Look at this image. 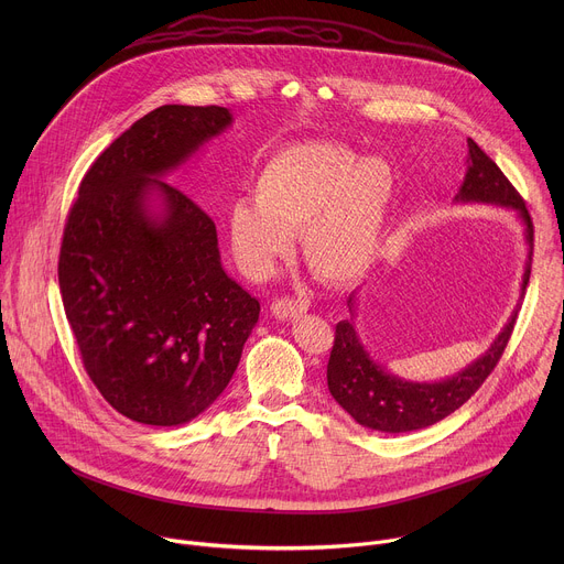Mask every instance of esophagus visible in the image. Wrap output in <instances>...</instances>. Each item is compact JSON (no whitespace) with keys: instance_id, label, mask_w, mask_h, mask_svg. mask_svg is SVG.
<instances>
[{"instance_id":"34e87169","label":"esophagus","mask_w":564,"mask_h":564,"mask_svg":"<svg viewBox=\"0 0 564 564\" xmlns=\"http://www.w3.org/2000/svg\"><path fill=\"white\" fill-rule=\"evenodd\" d=\"M307 301L305 299H290V296H281V299H274L270 310L276 318L281 321H288V318H294V316H301L305 310H307Z\"/></svg>"}]
</instances>
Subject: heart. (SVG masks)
<instances>
[{
    "label": "heart",
    "instance_id": "1",
    "mask_svg": "<svg viewBox=\"0 0 564 564\" xmlns=\"http://www.w3.org/2000/svg\"><path fill=\"white\" fill-rule=\"evenodd\" d=\"M394 170L335 142H299L274 155L254 178V200L229 207L227 234L236 261L265 279L290 254L292 234L314 276L350 283L375 263L394 196Z\"/></svg>",
    "mask_w": 564,
    "mask_h": 564
}]
</instances>
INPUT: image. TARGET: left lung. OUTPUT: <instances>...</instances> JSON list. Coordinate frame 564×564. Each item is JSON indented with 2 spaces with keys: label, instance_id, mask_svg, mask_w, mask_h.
<instances>
[{
  "label": "left lung",
  "instance_id": "1",
  "mask_svg": "<svg viewBox=\"0 0 564 564\" xmlns=\"http://www.w3.org/2000/svg\"><path fill=\"white\" fill-rule=\"evenodd\" d=\"M468 170L455 200L462 203H494L516 209L524 223V236L529 243V261L522 276V294L531 276L533 254V223L522 196L502 174L494 160L468 138ZM348 307L355 314V294L348 299ZM518 307L513 310L509 324L496 337L491 348L475 359L468 368L435 383H415L390 375L386 368L375 364L364 350L352 321H339L335 330V346L328 361V388L337 404L352 415L366 429L381 433H409L437 424L440 420L455 413L475 394L485 379L498 366L513 326Z\"/></svg>",
  "mask_w": 564,
  "mask_h": 564
}]
</instances>
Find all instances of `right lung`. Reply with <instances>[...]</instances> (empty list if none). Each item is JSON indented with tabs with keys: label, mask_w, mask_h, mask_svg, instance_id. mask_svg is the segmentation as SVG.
I'll return each instance as SVG.
<instances>
[{
	"label": "right lung",
	"mask_w": 564,
	"mask_h": 564,
	"mask_svg": "<svg viewBox=\"0 0 564 564\" xmlns=\"http://www.w3.org/2000/svg\"><path fill=\"white\" fill-rule=\"evenodd\" d=\"M229 124L216 105L149 111L98 155L64 225L57 279L79 357L140 424L178 426L209 409L259 321V301L220 265L214 220L160 181Z\"/></svg>",
	"instance_id": "right-lung-1"
}]
</instances>
